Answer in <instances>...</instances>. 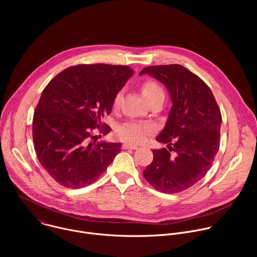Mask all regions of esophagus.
Segmentation results:
<instances>
[{
  "mask_svg": "<svg viewBox=\"0 0 257 257\" xmlns=\"http://www.w3.org/2000/svg\"><path fill=\"white\" fill-rule=\"evenodd\" d=\"M122 148L124 150H137L138 146L135 145V144H132V143H124L122 145Z\"/></svg>",
  "mask_w": 257,
  "mask_h": 257,
  "instance_id": "34e87169",
  "label": "esophagus"
}]
</instances>
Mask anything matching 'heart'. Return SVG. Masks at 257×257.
<instances>
[{"label":"heart","instance_id":"1","mask_svg":"<svg viewBox=\"0 0 257 257\" xmlns=\"http://www.w3.org/2000/svg\"><path fill=\"white\" fill-rule=\"evenodd\" d=\"M141 91L146 100H150L151 98H153L154 96H156L160 93H164L161 85L153 79H148L142 83ZM122 94H123L122 90L118 91L115 94L114 99H113L114 107L118 106V104L122 98ZM154 130H155V128L151 124L130 121V122H126V123L120 125L117 128L116 133L120 139L127 141V142L136 143V142H141V141L145 140L154 132Z\"/></svg>","mask_w":257,"mask_h":257}]
</instances>
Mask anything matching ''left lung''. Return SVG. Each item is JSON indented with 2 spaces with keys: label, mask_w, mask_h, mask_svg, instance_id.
<instances>
[{
  "label": "left lung",
  "mask_w": 257,
  "mask_h": 257,
  "mask_svg": "<svg viewBox=\"0 0 257 257\" xmlns=\"http://www.w3.org/2000/svg\"><path fill=\"white\" fill-rule=\"evenodd\" d=\"M168 88L173 105L157 140L168 150H154V160L143 176L164 193L184 191L210 169L219 149L222 115L210 88L194 73L178 64L145 67ZM175 155L172 156L170 152Z\"/></svg>",
  "instance_id": "left-lung-1"
}]
</instances>
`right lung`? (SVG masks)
<instances>
[{
  "mask_svg": "<svg viewBox=\"0 0 257 257\" xmlns=\"http://www.w3.org/2000/svg\"><path fill=\"white\" fill-rule=\"evenodd\" d=\"M132 75L128 66L82 64L63 70L45 87L32 137L41 165L60 185L92 184L121 152V143H96L93 131L111 130L101 118L111 114L115 94Z\"/></svg>",
  "mask_w": 257,
  "mask_h": 257,
  "instance_id": "right-lung-1",
  "label": "right lung"
}]
</instances>
